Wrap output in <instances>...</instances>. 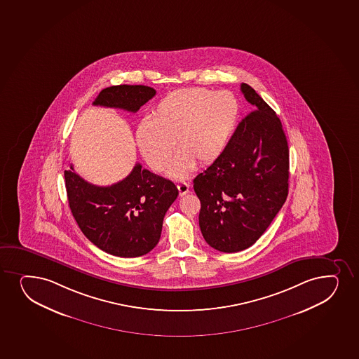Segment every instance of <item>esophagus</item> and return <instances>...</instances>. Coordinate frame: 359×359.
Returning <instances> with one entry per match:
<instances>
[{
  "mask_svg": "<svg viewBox=\"0 0 359 359\" xmlns=\"http://www.w3.org/2000/svg\"><path fill=\"white\" fill-rule=\"evenodd\" d=\"M178 191H180V196L186 195L187 193H189L190 187L186 182H182L177 184Z\"/></svg>",
  "mask_w": 359,
  "mask_h": 359,
  "instance_id": "1",
  "label": "esophagus"
}]
</instances>
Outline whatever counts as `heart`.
<instances>
[{
  "mask_svg": "<svg viewBox=\"0 0 359 359\" xmlns=\"http://www.w3.org/2000/svg\"><path fill=\"white\" fill-rule=\"evenodd\" d=\"M239 104L230 92H215L191 87L165 95L154 107L152 120L137 124L136 144L154 171L168 169L180 151L169 173L184 177L195 165L218 161L233 136L238 122Z\"/></svg>",
  "mask_w": 359,
  "mask_h": 359,
  "instance_id": "1",
  "label": "heart"
}]
</instances>
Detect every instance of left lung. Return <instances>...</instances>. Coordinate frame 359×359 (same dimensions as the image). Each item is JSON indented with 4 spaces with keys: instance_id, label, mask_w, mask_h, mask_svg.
<instances>
[{
    "instance_id": "1",
    "label": "left lung",
    "mask_w": 359,
    "mask_h": 359,
    "mask_svg": "<svg viewBox=\"0 0 359 359\" xmlns=\"http://www.w3.org/2000/svg\"><path fill=\"white\" fill-rule=\"evenodd\" d=\"M252 111L239 122L223 156L194 178L202 236L219 252L252 247L289 194V144L272 107L248 83Z\"/></svg>"
}]
</instances>
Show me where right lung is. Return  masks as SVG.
<instances>
[{
    "instance_id": "obj_1",
    "label": "right lung",
    "mask_w": 359,
    "mask_h": 359,
    "mask_svg": "<svg viewBox=\"0 0 359 359\" xmlns=\"http://www.w3.org/2000/svg\"><path fill=\"white\" fill-rule=\"evenodd\" d=\"M156 90L144 85L107 87L93 105L136 112ZM70 210L80 230L103 252L120 257H137L151 252L161 239L163 219L177 198L172 182L136 164L122 181L109 187L91 184L65 171Z\"/></svg>"
}]
</instances>
